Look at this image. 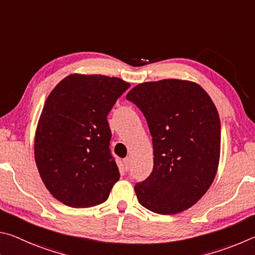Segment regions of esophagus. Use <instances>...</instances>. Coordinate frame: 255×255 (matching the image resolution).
<instances>
[{"instance_id": "34e87169", "label": "esophagus", "mask_w": 255, "mask_h": 255, "mask_svg": "<svg viewBox=\"0 0 255 255\" xmlns=\"http://www.w3.org/2000/svg\"><path fill=\"white\" fill-rule=\"evenodd\" d=\"M123 162H124V166H125V170H127V171L130 170V167H131V158H130V157L125 158Z\"/></svg>"}]
</instances>
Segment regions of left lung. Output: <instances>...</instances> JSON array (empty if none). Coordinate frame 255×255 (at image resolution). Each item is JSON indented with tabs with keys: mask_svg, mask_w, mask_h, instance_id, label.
Here are the masks:
<instances>
[{
	"mask_svg": "<svg viewBox=\"0 0 255 255\" xmlns=\"http://www.w3.org/2000/svg\"><path fill=\"white\" fill-rule=\"evenodd\" d=\"M127 100L143 113L153 144V170L134 186L139 203L161 215L191 207L220 161L221 121L211 97L193 82L163 79L136 85Z\"/></svg>",
	"mask_w": 255,
	"mask_h": 255,
	"instance_id": "1",
	"label": "left lung"
}]
</instances>
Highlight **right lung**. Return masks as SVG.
<instances>
[{"label": "right lung", "mask_w": 255, "mask_h": 255, "mask_svg": "<svg viewBox=\"0 0 255 255\" xmlns=\"http://www.w3.org/2000/svg\"><path fill=\"white\" fill-rule=\"evenodd\" d=\"M128 87L116 77L75 74L62 79L44 103L35 132V163L47 189L67 206L104 203L120 179L107 115Z\"/></svg>", "instance_id": "obj_1"}]
</instances>
